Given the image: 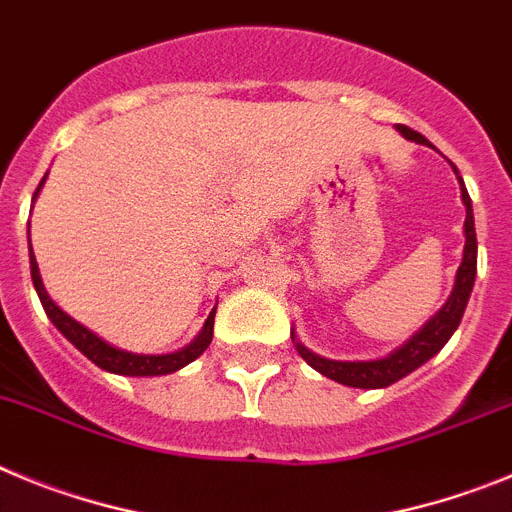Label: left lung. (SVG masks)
Returning <instances> with one entry per match:
<instances>
[{
    "label": "left lung",
    "mask_w": 512,
    "mask_h": 512,
    "mask_svg": "<svg viewBox=\"0 0 512 512\" xmlns=\"http://www.w3.org/2000/svg\"><path fill=\"white\" fill-rule=\"evenodd\" d=\"M398 132L413 142L431 145L426 137L413 132L411 127H405V124H398ZM451 168H454V165H451ZM454 173H457L459 186H462V201L464 206H467V219H464V237H467V242H464L462 265H459L457 270V283H454V290H451V296L449 301L444 303V308H441L434 319L428 321V324L413 336L411 342H405L398 352H393L385 359H372V362H336V359L319 357V354H313L311 349L303 347V344L293 342L296 344L298 354L306 359L313 370L321 372V375L329 377V380L342 382L347 388H388V385L398 382L400 377H405L408 372L421 367L423 362H428V359L434 357V354L449 342V336L457 331L459 321H462L464 316V308H467L469 293H472L474 275H477V234H474L472 199H469V193L467 188H464V181L462 176H459L457 168H454Z\"/></svg>",
    "instance_id": "8db88e82"
}]
</instances>
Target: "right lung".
<instances>
[{
  "mask_svg": "<svg viewBox=\"0 0 512 512\" xmlns=\"http://www.w3.org/2000/svg\"><path fill=\"white\" fill-rule=\"evenodd\" d=\"M43 181H40V186H43ZM40 186H38V191H40ZM38 191H35V196H38ZM27 229H30V224H27ZM27 245H30V232H27ZM30 275H32V285H35V290H38L40 303H43L45 313H48V319L53 321L55 329L61 331V334L66 336L68 342H71L78 352L86 354V357H89L96 367H101V370H107V372H114V375H130V377L170 375V372L181 370V367H186L188 362H193L196 357H201V354L206 352V347L211 344V336H214V313L216 311H211L209 319H206V324H204V329H201V334L196 336V339H193L186 349H181V352H173V354L124 352V349H117V347H112V344L104 342V339H99L94 331L86 329L84 324H78L76 319H71L66 311H61V308L50 301L48 290H45L43 280H40V270H38V262H35V255H32V245H30Z\"/></svg>",
  "mask_w": 512,
  "mask_h": 512,
  "instance_id": "right-lung-1",
  "label": "right lung"
}]
</instances>
